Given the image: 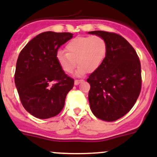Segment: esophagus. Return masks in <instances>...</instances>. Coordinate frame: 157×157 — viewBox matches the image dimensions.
<instances>
[{"label": "esophagus", "instance_id": "34e87169", "mask_svg": "<svg viewBox=\"0 0 157 157\" xmlns=\"http://www.w3.org/2000/svg\"><path fill=\"white\" fill-rule=\"evenodd\" d=\"M83 81V80H78V79H75V85H78V84L80 83V82H82Z\"/></svg>", "mask_w": 157, "mask_h": 157}]
</instances>
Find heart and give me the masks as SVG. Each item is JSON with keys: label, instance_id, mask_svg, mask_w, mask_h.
Here are the masks:
<instances>
[{"label": "heart", "instance_id": "heart-1", "mask_svg": "<svg viewBox=\"0 0 157 157\" xmlns=\"http://www.w3.org/2000/svg\"><path fill=\"white\" fill-rule=\"evenodd\" d=\"M65 52L59 51L56 58L59 65L65 73L71 74L76 65L79 66L76 75L97 71L105 59L107 52L106 41L97 36H78L72 39L65 47Z\"/></svg>", "mask_w": 157, "mask_h": 157}]
</instances>
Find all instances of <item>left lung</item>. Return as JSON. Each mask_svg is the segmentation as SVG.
Masks as SVG:
<instances>
[{
  "label": "left lung",
  "mask_w": 157,
  "mask_h": 157,
  "mask_svg": "<svg viewBox=\"0 0 157 157\" xmlns=\"http://www.w3.org/2000/svg\"><path fill=\"white\" fill-rule=\"evenodd\" d=\"M106 41L107 52L101 67L89 76L90 107L95 117L113 121L130 110L141 88L140 63L134 48L120 35L89 32Z\"/></svg>",
  "instance_id": "1"
}]
</instances>
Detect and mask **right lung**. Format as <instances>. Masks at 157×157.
Wrapping results in <instances>:
<instances>
[{"label": "right lung", "mask_w": 157, "mask_h": 157, "mask_svg": "<svg viewBox=\"0 0 157 157\" xmlns=\"http://www.w3.org/2000/svg\"><path fill=\"white\" fill-rule=\"evenodd\" d=\"M73 37L70 33L44 32L30 40L18 56L15 85L23 106L40 119L61 112L74 79L60 67L57 51Z\"/></svg>", "instance_id": "obj_1"}]
</instances>
